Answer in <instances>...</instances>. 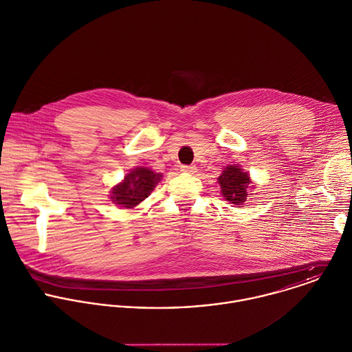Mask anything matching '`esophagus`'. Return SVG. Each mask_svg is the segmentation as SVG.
Returning a JSON list of instances; mask_svg holds the SVG:
<instances>
[{
    "label": "esophagus",
    "instance_id": "1",
    "mask_svg": "<svg viewBox=\"0 0 352 352\" xmlns=\"http://www.w3.org/2000/svg\"><path fill=\"white\" fill-rule=\"evenodd\" d=\"M180 169L183 172H187V173H195L198 170V168L195 165H183Z\"/></svg>",
    "mask_w": 352,
    "mask_h": 352
}]
</instances>
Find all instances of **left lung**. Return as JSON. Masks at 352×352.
I'll list each match as a JSON object with an SVG mask.
<instances>
[{"label": "left lung", "mask_w": 352, "mask_h": 352, "mask_svg": "<svg viewBox=\"0 0 352 352\" xmlns=\"http://www.w3.org/2000/svg\"><path fill=\"white\" fill-rule=\"evenodd\" d=\"M218 184L221 187L222 197L232 203L234 207H244L245 201L252 199L251 176L240 165H228L218 176Z\"/></svg>", "instance_id": "obj_1"}]
</instances>
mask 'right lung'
<instances>
[{"label":"right lung","mask_w":352,"mask_h":352,"mask_svg":"<svg viewBox=\"0 0 352 352\" xmlns=\"http://www.w3.org/2000/svg\"><path fill=\"white\" fill-rule=\"evenodd\" d=\"M161 179L162 175L151 168L137 166L111 188L109 199L122 208H133L151 195Z\"/></svg>","instance_id":"right-lung-1"}]
</instances>
